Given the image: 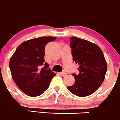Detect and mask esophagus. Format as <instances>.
Here are the masks:
<instances>
[{
    "label": "esophagus",
    "instance_id": "esophagus-1",
    "mask_svg": "<svg viewBox=\"0 0 120 120\" xmlns=\"http://www.w3.org/2000/svg\"><path fill=\"white\" fill-rule=\"evenodd\" d=\"M60 74L61 75V76H66V75H67V74L65 72H60Z\"/></svg>",
    "mask_w": 120,
    "mask_h": 120
}]
</instances>
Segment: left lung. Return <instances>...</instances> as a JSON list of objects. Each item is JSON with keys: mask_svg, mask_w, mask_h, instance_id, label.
I'll return each mask as SVG.
<instances>
[{"mask_svg": "<svg viewBox=\"0 0 120 120\" xmlns=\"http://www.w3.org/2000/svg\"><path fill=\"white\" fill-rule=\"evenodd\" d=\"M70 46L73 61L79 65V74H72L75 83L67 89L79 97L89 96L103 83L107 70V63L101 49L87 40L71 37Z\"/></svg>", "mask_w": 120, "mask_h": 120, "instance_id": "1", "label": "left lung"}]
</instances>
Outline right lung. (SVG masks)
I'll return each mask as SVG.
<instances>
[{"label": "right lung", "instance_id": "1", "mask_svg": "<svg viewBox=\"0 0 120 120\" xmlns=\"http://www.w3.org/2000/svg\"><path fill=\"white\" fill-rule=\"evenodd\" d=\"M56 37H41L21 43L9 60V68L15 83L28 96H38L49 88L56 74L45 62V45ZM42 65L44 66L39 69Z\"/></svg>", "mask_w": 120, "mask_h": 120}]
</instances>
